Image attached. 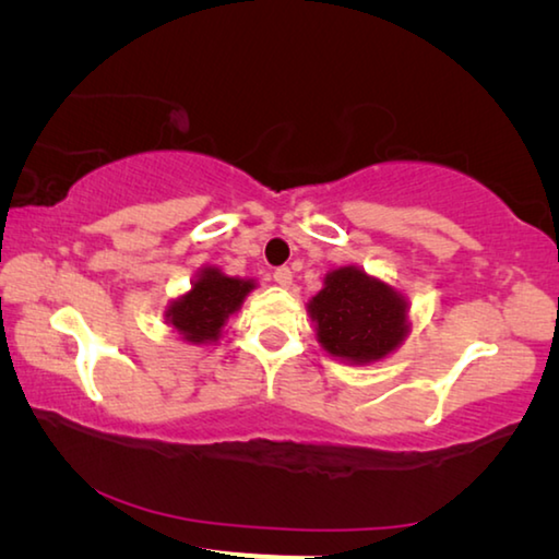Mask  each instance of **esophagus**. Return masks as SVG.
Here are the masks:
<instances>
[{
  "label": "esophagus",
  "mask_w": 559,
  "mask_h": 559,
  "mask_svg": "<svg viewBox=\"0 0 559 559\" xmlns=\"http://www.w3.org/2000/svg\"><path fill=\"white\" fill-rule=\"evenodd\" d=\"M273 281L278 283V286H283V288H288L290 283H293V271L288 269V266H281V269H276L273 271Z\"/></svg>",
  "instance_id": "esophagus-1"
}]
</instances>
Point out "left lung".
Here are the masks:
<instances>
[{
  "label": "left lung",
  "mask_w": 559,
  "mask_h": 559,
  "mask_svg": "<svg viewBox=\"0 0 559 559\" xmlns=\"http://www.w3.org/2000/svg\"><path fill=\"white\" fill-rule=\"evenodd\" d=\"M308 310L320 345L347 362L382 359L409 333L402 293L355 266L330 271Z\"/></svg>",
  "instance_id": "1"
}]
</instances>
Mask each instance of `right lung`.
<instances>
[{"label":"right lung","mask_w":559,"mask_h":559,"mask_svg":"<svg viewBox=\"0 0 559 559\" xmlns=\"http://www.w3.org/2000/svg\"><path fill=\"white\" fill-rule=\"evenodd\" d=\"M251 288H257L253 281L224 276L219 269L210 266L192 283V290L169 306L165 318L187 343H216L226 320L241 308Z\"/></svg>","instance_id":"add662e5"}]
</instances>
